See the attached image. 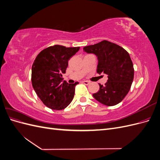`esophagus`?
Wrapping results in <instances>:
<instances>
[{
  "label": "esophagus",
  "mask_w": 160,
  "mask_h": 160,
  "mask_svg": "<svg viewBox=\"0 0 160 160\" xmlns=\"http://www.w3.org/2000/svg\"><path fill=\"white\" fill-rule=\"evenodd\" d=\"M82 83H83L85 85H88L90 83V82L88 81H82Z\"/></svg>",
  "instance_id": "obj_1"
}]
</instances>
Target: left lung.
<instances>
[{
	"instance_id": "8db88e82",
	"label": "left lung",
	"mask_w": 160,
	"mask_h": 160,
	"mask_svg": "<svg viewBox=\"0 0 160 160\" xmlns=\"http://www.w3.org/2000/svg\"><path fill=\"white\" fill-rule=\"evenodd\" d=\"M83 50L96 55L97 72L108 77L105 85L99 84V90L93 94V98L108 106L118 104L128 93L134 77L133 65L129 53L123 47L106 40L84 47Z\"/></svg>"
}]
</instances>
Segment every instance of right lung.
<instances>
[{"mask_svg":"<svg viewBox=\"0 0 160 160\" xmlns=\"http://www.w3.org/2000/svg\"><path fill=\"white\" fill-rule=\"evenodd\" d=\"M80 49L55 45L41 51L32 66L31 81L33 89L42 102L54 110L66 108L74 98L78 82L69 84L62 82L68 61Z\"/></svg>","mask_w":160,"mask_h":160,"instance_id":"add662e5","label":"right lung"}]
</instances>
